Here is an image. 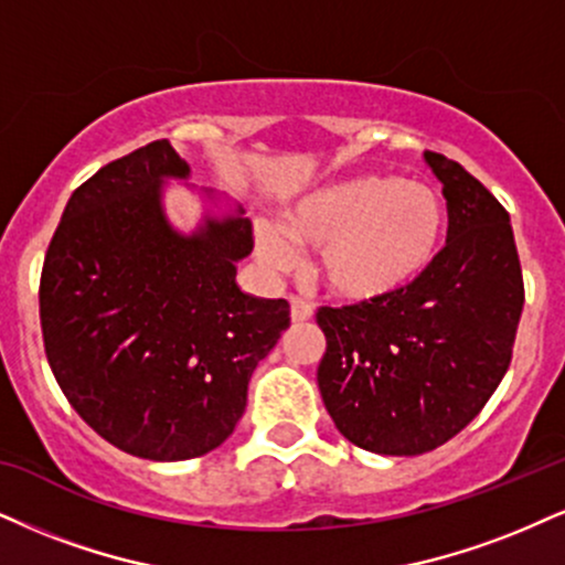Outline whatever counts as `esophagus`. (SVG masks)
<instances>
[{
    "label": "esophagus",
    "mask_w": 565,
    "mask_h": 565,
    "mask_svg": "<svg viewBox=\"0 0 565 565\" xmlns=\"http://www.w3.org/2000/svg\"><path fill=\"white\" fill-rule=\"evenodd\" d=\"M311 315H315V309H311L309 301H303V298L298 296H290V319H294V324L309 322Z\"/></svg>",
    "instance_id": "esophagus-1"
}]
</instances>
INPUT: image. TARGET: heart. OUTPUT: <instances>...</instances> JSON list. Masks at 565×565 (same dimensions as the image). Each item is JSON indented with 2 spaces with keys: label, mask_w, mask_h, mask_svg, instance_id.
<instances>
[{
  "label": "heart",
  "mask_w": 565,
  "mask_h": 565,
  "mask_svg": "<svg viewBox=\"0 0 565 565\" xmlns=\"http://www.w3.org/2000/svg\"><path fill=\"white\" fill-rule=\"evenodd\" d=\"M445 235L440 193L419 180L361 175L319 188L285 212L282 225L256 222V248L288 267L294 246L322 248V277L338 296L372 301L427 271Z\"/></svg>",
  "instance_id": "obj_1"
}]
</instances>
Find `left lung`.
<instances>
[{
  "instance_id": "obj_1",
  "label": "left lung",
  "mask_w": 565,
  "mask_h": 565,
  "mask_svg": "<svg viewBox=\"0 0 565 565\" xmlns=\"http://www.w3.org/2000/svg\"><path fill=\"white\" fill-rule=\"evenodd\" d=\"M424 159L448 201V241L427 271L393 296L317 311L327 414L345 440L382 456L435 450L475 419L511 366L524 309L503 204L452 159Z\"/></svg>"
}]
</instances>
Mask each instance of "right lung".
<instances>
[{"label":"right lung","mask_w":565,"mask_h":565,"mask_svg":"<svg viewBox=\"0 0 565 565\" xmlns=\"http://www.w3.org/2000/svg\"><path fill=\"white\" fill-rule=\"evenodd\" d=\"M170 141L104 164L70 196L39 285L44 351L70 406L130 456L185 461L233 435L254 369L290 327L285 298L235 285L248 217L180 235L162 178H188Z\"/></svg>","instance_id":"1"}]
</instances>
